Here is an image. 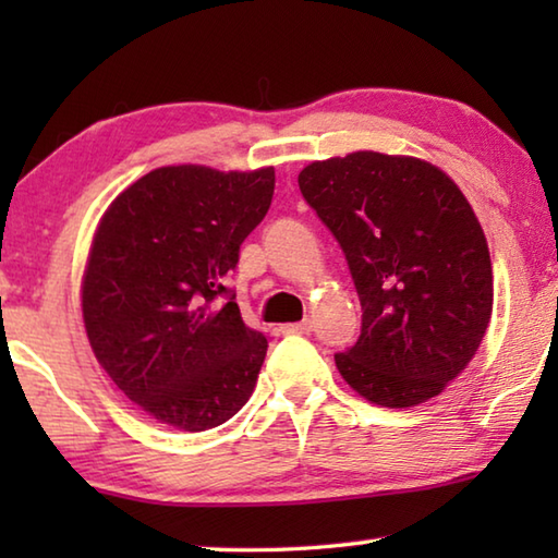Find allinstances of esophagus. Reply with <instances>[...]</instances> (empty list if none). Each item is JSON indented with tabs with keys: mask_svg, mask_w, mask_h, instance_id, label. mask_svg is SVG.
Wrapping results in <instances>:
<instances>
[{
	"mask_svg": "<svg viewBox=\"0 0 558 558\" xmlns=\"http://www.w3.org/2000/svg\"><path fill=\"white\" fill-rule=\"evenodd\" d=\"M280 332H282V335H310V332H313V323H310V319H305V323L282 325Z\"/></svg>",
	"mask_w": 558,
	"mask_h": 558,
	"instance_id": "1",
	"label": "esophagus"
}]
</instances>
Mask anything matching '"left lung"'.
<instances>
[{"instance_id": "8db88e82", "label": "left lung", "mask_w": 558, "mask_h": 558, "mask_svg": "<svg viewBox=\"0 0 558 558\" xmlns=\"http://www.w3.org/2000/svg\"><path fill=\"white\" fill-rule=\"evenodd\" d=\"M298 184L362 302V335L335 354L339 374L389 409L438 396L493 315V263L472 206L438 167L381 153L313 162Z\"/></svg>"}]
</instances>
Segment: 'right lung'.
Here are the masks:
<instances>
[{"mask_svg":"<svg viewBox=\"0 0 558 558\" xmlns=\"http://www.w3.org/2000/svg\"><path fill=\"white\" fill-rule=\"evenodd\" d=\"M272 189V167H159L102 216L83 276V323L102 369L159 423L209 430L251 399L268 339L243 323L223 282Z\"/></svg>","mask_w":558,"mask_h":558,"instance_id":"right-lung-1","label":"right lung"}]
</instances>
